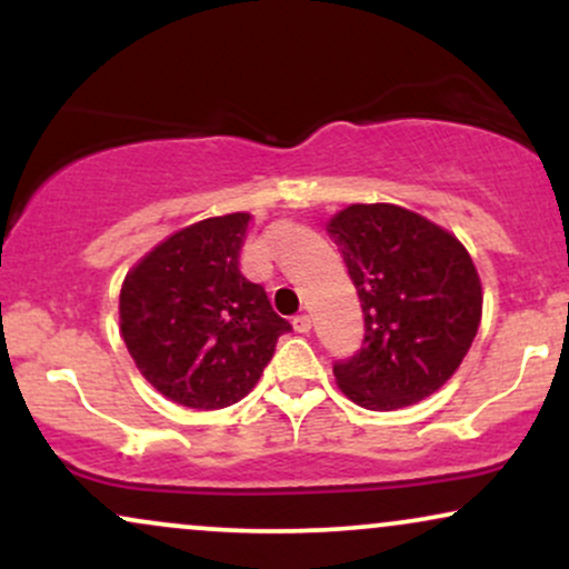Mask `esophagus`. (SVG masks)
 I'll return each mask as SVG.
<instances>
[{
	"mask_svg": "<svg viewBox=\"0 0 569 569\" xmlns=\"http://www.w3.org/2000/svg\"><path fill=\"white\" fill-rule=\"evenodd\" d=\"M293 331H299V335H310V329H312V321H310V316H307V312H302V316H293Z\"/></svg>",
	"mask_w": 569,
	"mask_h": 569,
	"instance_id": "esophagus-1",
	"label": "esophagus"
}]
</instances>
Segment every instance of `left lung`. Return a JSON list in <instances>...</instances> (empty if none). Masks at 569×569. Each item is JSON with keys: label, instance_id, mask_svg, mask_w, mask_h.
I'll return each instance as SVG.
<instances>
[{"label": "left lung", "instance_id": "obj_1", "mask_svg": "<svg viewBox=\"0 0 569 569\" xmlns=\"http://www.w3.org/2000/svg\"><path fill=\"white\" fill-rule=\"evenodd\" d=\"M363 310V345L335 363L339 390L371 411L411 407L462 363L481 323V280L466 246L393 202H356L326 224Z\"/></svg>", "mask_w": 569, "mask_h": 569}]
</instances>
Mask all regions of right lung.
Masks as SVG:
<instances>
[{
	"mask_svg": "<svg viewBox=\"0 0 569 569\" xmlns=\"http://www.w3.org/2000/svg\"><path fill=\"white\" fill-rule=\"evenodd\" d=\"M251 213L194 221L122 280L120 331L143 380L189 409L251 393L291 323L240 272Z\"/></svg>",
	"mask_w": 569,
	"mask_h": 569,
	"instance_id": "obj_1",
	"label": "right lung"
}]
</instances>
